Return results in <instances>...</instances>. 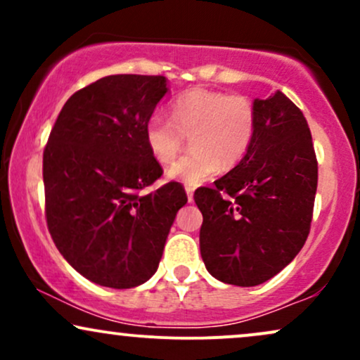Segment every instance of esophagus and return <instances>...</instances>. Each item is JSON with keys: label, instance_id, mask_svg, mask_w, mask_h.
I'll return each instance as SVG.
<instances>
[{"label": "esophagus", "instance_id": "1", "mask_svg": "<svg viewBox=\"0 0 360 360\" xmlns=\"http://www.w3.org/2000/svg\"><path fill=\"white\" fill-rule=\"evenodd\" d=\"M186 193H188V201H189V203H193V200H194V189H193V188H186Z\"/></svg>", "mask_w": 360, "mask_h": 360}]
</instances>
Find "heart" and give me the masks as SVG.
<instances>
[{"label": "heart", "mask_w": 360, "mask_h": 360, "mask_svg": "<svg viewBox=\"0 0 360 360\" xmlns=\"http://www.w3.org/2000/svg\"><path fill=\"white\" fill-rule=\"evenodd\" d=\"M257 115L243 94L191 89L171 103V118L154 113L143 137L159 164H171L191 139L193 150L167 171L171 179L188 188L203 184L223 169H232L254 142Z\"/></svg>", "instance_id": "1"}]
</instances>
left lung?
Masks as SVG:
<instances>
[{
    "label": "left lung",
    "instance_id": "left-lung-1",
    "mask_svg": "<svg viewBox=\"0 0 360 360\" xmlns=\"http://www.w3.org/2000/svg\"><path fill=\"white\" fill-rule=\"evenodd\" d=\"M247 155L213 188L194 191L203 213L200 250L213 278L257 286L298 255L311 226L318 162L301 110L281 91L254 101Z\"/></svg>",
    "mask_w": 360,
    "mask_h": 360
}]
</instances>
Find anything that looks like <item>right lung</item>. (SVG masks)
I'll return each instance as SVG.
<instances>
[{"mask_svg": "<svg viewBox=\"0 0 360 360\" xmlns=\"http://www.w3.org/2000/svg\"><path fill=\"white\" fill-rule=\"evenodd\" d=\"M167 93L164 76L115 74L72 94L44 148L45 218L64 259L100 286L154 276L183 184L143 193L162 176L143 130Z\"/></svg>", "mask_w": 360, "mask_h": 360, "instance_id": "1", "label": "right lung"}]
</instances>
